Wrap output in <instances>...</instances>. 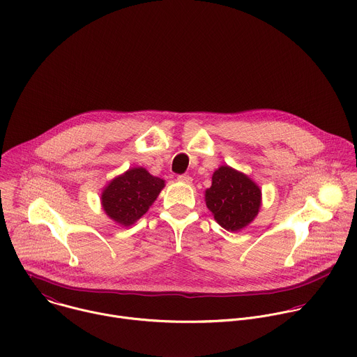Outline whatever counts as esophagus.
<instances>
[{
	"label": "esophagus",
	"mask_w": 357,
	"mask_h": 357,
	"mask_svg": "<svg viewBox=\"0 0 357 357\" xmlns=\"http://www.w3.org/2000/svg\"><path fill=\"white\" fill-rule=\"evenodd\" d=\"M178 181L181 182V183H186V185H190L192 183V176H189V175H178Z\"/></svg>",
	"instance_id": "1"
}]
</instances>
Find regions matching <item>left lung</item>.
Instances as JSON below:
<instances>
[{
    "label": "left lung",
    "mask_w": 357,
    "mask_h": 357,
    "mask_svg": "<svg viewBox=\"0 0 357 357\" xmlns=\"http://www.w3.org/2000/svg\"><path fill=\"white\" fill-rule=\"evenodd\" d=\"M206 204L222 228L238 231L257 215L261 190L242 172L221 167L213 175L211 188L206 190Z\"/></svg>",
    "instance_id": "obj_1"
}]
</instances>
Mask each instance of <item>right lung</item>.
I'll return each instance as SVG.
<instances>
[{"label":"right lung","mask_w":357,"mask_h":357,"mask_svg":"<svg viewBox=\"0 0 357 357\" xmlns=\"http://www.w3.org/2000/svg\"><path fill=\"white\" fill-rule=\"evenodd\" d=\"M162 188V179L150 175L144 168H132L104 189L102 208L114 221L130 225L146 214Z\"/></svg>","instance_id":"add662e5"}]
</instances>
